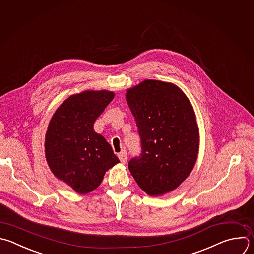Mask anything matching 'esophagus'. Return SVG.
<instances>
[{
  "label": "esophagus",
  "mask_w": 254,
  "mask_h": 254,
  "mask_svg": "<svg viewBox=\"0 0 254 254\" xmlns=\"http://www.w3.org/2000/svg\"><path fill=\"white\" fill-rule=\"evenodd\" d=\"M118 156H119V158H120L121 162L126 163L127 159V151H126L125 149H123V150L118 154Z\"/></svg>",
  "instance_id": "esophagus-1"
}]
</instances>
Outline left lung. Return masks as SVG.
I'll list each match as a JSON object with an SVG mask.
<instances>
[{"label":"left lung","mask_w":254,"mask_h":254,"mask_svg":"<svg viewBox=\"0 0 254 254\" xmlns=\"http://www.w3.org/2000/svg\"><path fill=\"white\" fill-rule=\"evenodd\" d=\"M126 97L141 141V153L129 160L128 170L148 195L171 192L197 159L199 131L192 106L176 84L155 79L128 89Z\"/></svg>","instance_id":"1"}]
</instances>
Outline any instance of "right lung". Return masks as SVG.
<instances>
[{
    "label": "right lung",
    "instance_id": "add662e5",
    "mask_svg": "<svg viewBox=\"0 0 254 254\" xmlns=\"http://www.w3.org/2000/svg\"><path fill=\"white\" fill-rule=\"evenodd\" d=\"M110 91H84L68 97L52 117L45 140L47 162L57 179L75 192L96 190L120 160L106 138L94 130L96 120L113 101Z\"/></svg>",
    "mask_w": 254,
    "mask_h": 254
}]
</instances>
